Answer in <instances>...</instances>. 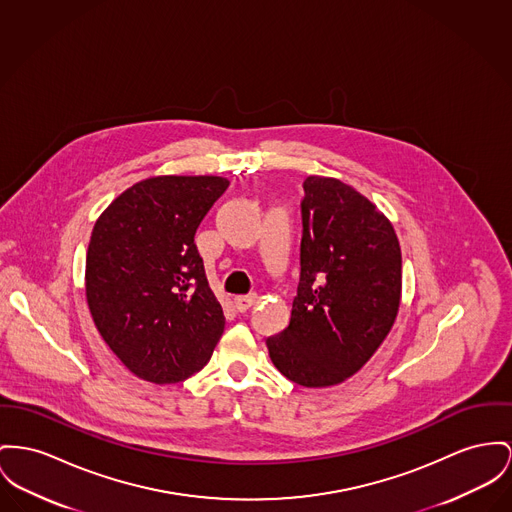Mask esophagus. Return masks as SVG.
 Returning <instances> with one entry per match:
<instances>
[{
    "mask_svg": "<svg viewBox=\"0 0 512 512\" xmlns=\"http://www.w3.org/2000/svg\"><path fill=\"white\" fill-rule=\"evenodd\" d=\"M254 303H256V295H240L235 299V308L239 312H246Z\"/></svg>",
    "mask_w": 512,
    "mask_h": 512,
    "instance_id": "obj_1",
    "label": "esophagus"
}]
</instances>
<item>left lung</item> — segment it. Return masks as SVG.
Here are the masks:
<instances>
[{
	"mask_svg": "<svg viewBox=\"0 0 512 512\" xmlns=\"http://www.w3.org/2000/svg\"><path fill=\"white\" fill-rule=\"evenodd\" d=\"M301 200V275L289 326L268 338L273 365L318 388L355 375L400 307L402 252L390 221L351 186L308 176Z\"/></svg>",
	"mask_w": 512,
	"mask_h": 512,
	"instance_id": "1",
	"label": "left lung"
}]
</instances>
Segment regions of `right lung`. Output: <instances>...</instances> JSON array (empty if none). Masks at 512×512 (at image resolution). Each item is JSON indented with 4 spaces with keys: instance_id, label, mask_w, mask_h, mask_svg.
Listing matches in <instances>:
<instances>
[{
    "instance_id": "obj_1",
    "label": "right lung",
    "mask_w": 512,
    "mask_h": 512,
    "mask_svg": "<svg viewBox=\"0 0 512 512\" xmlns=\"http://www.w3.org/2000/svg\"><path fill=\"white\" fill-rule=\"evenodd\" d=\"M221 176H155L120 194L97 219L85 291L97 330L134 375L174 384L202 371L225 316L194 242Z\"/></svg>"
}]
</instances>
